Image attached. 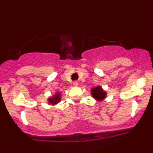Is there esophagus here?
<instances>
[{"label": "esophagus", "instance_id": "34e87169", "mask_svg": "<svg viewBox=\"0 0 153 153\" xmlns=\"http://www.w3.org/2000/svg\"><path fill=\"white\" fill-rule=\"evenodd\" d=\"M73 84H74V86H77L78 85H79V83H78V81H74V83H73Z\"/></svg>", "mask_w": 153, "mask_h": 153}]
</instances>
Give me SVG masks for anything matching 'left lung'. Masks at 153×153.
Returning a JSON list of instances; mask_svg holds the SVG:
<instances>
[{"label":"left lung","mask_w":153,"mask_h":153,"mask_svg":"<svg viewBox=\"0 0 153 153\" xmlns=\"http://www.w3.org/2000/svg\"><path fill=\"white\" fill-rule=\"evenodd\" d=\"M92 97L98 101L103 100L106 97V93L103 91L101 86H96L91 89Z\"/></svg>","instance_id":"left-lung-1"}]
</instances>
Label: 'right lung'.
<instances>
[{
	"mask_svg": "<svg viewBox=\"0 0 153 153\" xmlns=\"http://www.w3.org/2000/svg\"><path fill=\"white\" fill-rule=\"evenodd\" d=\"M60 101V94L58 92H56V94L53 97L48 99V102L49 103L52 104V105H55V104L58 103Z\"/></svg>",
	"mask_w": 153,
	"mask_h": 153,
	"instance_id": "obj_1",
	"label": "right lung"
}]
</instances>
